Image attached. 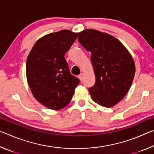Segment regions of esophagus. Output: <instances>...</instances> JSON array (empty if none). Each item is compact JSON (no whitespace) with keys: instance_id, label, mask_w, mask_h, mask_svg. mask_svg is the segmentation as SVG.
<instances>
[{"instance_id":"esophagus-1","label":"esophagus","mask_w":154,"mask_h":154,"mask_svg":"<svg viewBox=\"0 0 154 154\" xmlns=\"http://www.w3.org/2000/svg\"><path fill=\"white\" fill-rule=\"evenodd\" d=\"M78 78H79V79H80L81 82H82V80H83V73H81V74L78 75Z\"/></svg>"}]
</instances>
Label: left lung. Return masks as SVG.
Instances as JSON below:
<instances>
[{"mask_svg": "<svg viewBox=\"0 0 154 154\" xmlns=\"http://www.w3.org/2000/svg\"><path fill=\"white\" fill-rule=\"evenodd\" d=\"M78 40L91 52L96 82L89 88L91 98L105 107L116 105L128 92L135 75L132 56L120 41L105 32L86 29Z\"/></svg>", "mask_w": 154, "mask_h": 154, "instance_id": "8db88e82", "label": "left lung"}]
</instances>
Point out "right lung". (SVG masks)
I'll return each mask as SVG.
<instances>
[{
  "label": "right lung",
  "mask_w": 154,
  "mask_h": 154,
  "mask_svg": "<svg viewBox=\"0 0 154 154\" xmlns=\"http://www.w3.org/2000/svg\"><path fill=\"white\" fill-rule=\"evenodd\" d=\"M78 34L62 30L40 38L28 54L26 77L36 100L53 110L71 102L79 79L71 74L64 55Z\"/></svg>",
  "instance_id": "add662e5"
}]
</instances>
